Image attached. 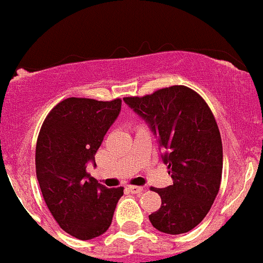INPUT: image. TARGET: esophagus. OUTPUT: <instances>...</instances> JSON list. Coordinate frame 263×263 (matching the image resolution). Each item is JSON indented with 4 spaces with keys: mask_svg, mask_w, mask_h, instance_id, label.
I'll return each instance as SVG.
<instances>
[{
    "mask_svg": "<svg viewBox=\"0 0 263 263\" xmlns=\"http://www.w3.org/2000/svg\"><path fill=\"white\" fill-rule=\"evenodd\" d=\"M129 191L134 194H139L143 192V186H137V185H129Z\"/></svg>",
    "mask_w": 263,
    "mask_h": 263,
    "instance_id": "1",
    "label": "esophagus"
}]
</instances>
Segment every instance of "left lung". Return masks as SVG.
I'll use <instances>...</instances> for the list:
<instances>
[{
  "label": "left lung",
  "instance_id": "left-lung-1",
  "mask_svg": "<svg viewBox=\"0 0 263 263\" xmlns=\"http://www.w3.org/2000/svg\"><path fill=\"white\" fill-rule=\"evenodd\" d=\"M124 101L158 138L174 180L166 188H151L161 197L160 210L149 215L151 223L166 234L188 233L206 217L220 189L222 142L214 114L185 85Z\"/></svg>",
  "mask_w": 263,
  "mask_h": 263
}]
</instances>
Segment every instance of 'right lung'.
Wrapping results in <instances>:
<instances>
[{
  "mask_svg": "<svg viewBox=\"0 0 263 263\" xmlns=\"http://www.w3.org/2000/svg\"><path fill=\"white\" fill-rule=\"evenodd\" d=\"M121 110V100L70 97L57 103L37 139L35 171L44 202L60 228L89 240L106 233L123 186L106 188L87 173Z\"/></svg>",
  "mask_w": 263,
  "mask_h": 263,
  "instance_id": "obj_1",
  "label": "right lung"
}]
</instances>
